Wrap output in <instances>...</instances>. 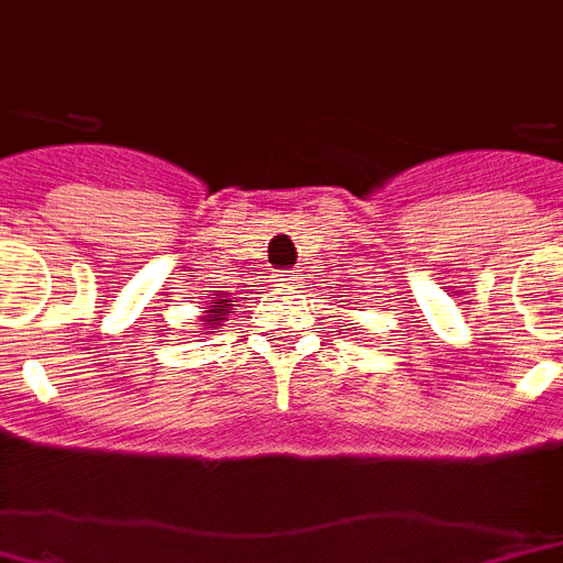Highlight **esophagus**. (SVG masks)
Masks as SVG:
<instances>
[{
  "label": "esophagus",
  "instance_id": "obj_1",
  "mask_svg": "<svg viewBox=\"0 0 563 563\" xmlns=\"http://www.w3.org/2000/svg\"><path fill=\"white\" fill-rule=\"evenodd\" d=\"M277 280H280V286H291V289H298V286H300V274L283 272V274H277Z\"/></svg>",
  "mask_w": 563,
  "mask_h": 563
}]
</instances>
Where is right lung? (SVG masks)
Returning a JSON list of instances; mask_svg holds the SVG:
<instances>
[{"label": "right lung", "instance_id": "obj_1", "mask_svg": "<svg viewBox=\"0 0 563 563\" xmlns=\"http://www.w3.org/2000/svg\"><path fill=\"white\" fill-rule=\"evenodd\" d=\"M236 307V300L230 298V291H219L212 300H203V330L210 333V330H219V327H224V321H228V312L230 309ZM201 333V330H198Z\"/></svg>", "mask_w": 563, "mask_h": 563}]
</instances>
